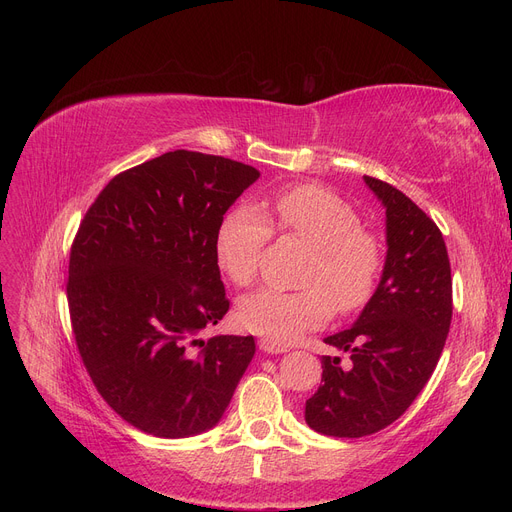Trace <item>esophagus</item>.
Returning a JSON list of instances; mask_svg holds the SVG:
<instances>
[{"instance_id":"obj_1","label":"esophagus","mask_w":512,"mask_h":512,"mask_svg":"<svg viewBox=\"0 0 512 512\" xmlns=\"http://www.w3.org/2000/svg\"><path fill=\"white\" fill-rule=\"evenodd\" d=\"M259 348L263 353H270V355H280V353H286V346H280L272 340H259Z\"/></svg>"}]
</instances>
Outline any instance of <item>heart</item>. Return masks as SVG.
<instances>
[{"label":"heart","instance_id":"obj_1","mask_svg":"<svg viewBox=\"0 0 512 512\" xmlns=\"http://www.w3.org/2000/svg\"><path fill=\"white\" fill-rule=\"evenodd\" d=\"M274 234L311 247L301 290L263 288L242 299L238 324L276 344L294 342L324 326L336 309L353 315L380 288L386 249L378 232L361 226V215L336 193L317 184L284 188L263 211L253 205L230 209L215 234L220 270L238 288L251 286L263 249Z\"/></svg>","mask_w":512,"mask_h":512}]
</instances>
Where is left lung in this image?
I'll use <instances>...</instances> for the list:
<instances>
[{"mask_svg":"<svg viewBox=\"0 0 512 512\" xmlns=\"http://www.w3.org/2000/svg\"><path fill=\"white\" fill-rule=\"evenodd\" d=\"M386 205L388 257L371 303L353 328L326 338L351 353L321 359L305 421L319 434L361 438L405 413L438 365L452 321V278L440 228L396 186L365 176Z\"/></svg>","mask_w":512,"mask_h":512,"instance_id":"left-lung-1","label":"left lung"}]
</instances>
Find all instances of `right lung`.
Here are the masks:
<instances>
[{"label": "right lung", "instance_id": "right-lung-1", "mask_svg": "<svg viewBox=\"0 0 512 512\" xmlns=\"http://www.w3.org/2000/svg\"><path fill=\"white\" fill-rule=\"evenodd\" d=\"M257 178L240 161L176 149L116 174L76 230L66 292L78 355L145 434L213 427L255 355L253 336L197 334L230 309L215 234Z\"/></svg>", "mask_w": 512, "mask_h": 512}]
</instances>
